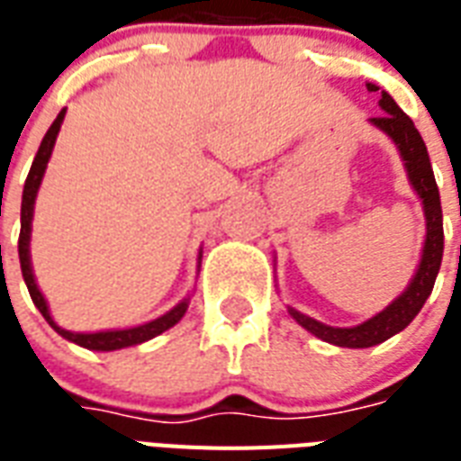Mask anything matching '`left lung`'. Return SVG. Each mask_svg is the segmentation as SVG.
I'll return each mask as SVG.
<instances>
[{
    "instance_id": "1",
    "label": "left lung",
    "mask_w": 461,
    "mask_h": 461,
    "mask_svg": "<svg viewBox=\"0 0 461 461\" xmlns=\"http://www.w3.org/2000/svg\"><path fill=\"white\" fill-rule=\"evenodd\" d=\"M366 88L371 93H380L378 104L385 114L368 119V122L378 131L385 133L400 150L409 184H411L414 194L419 195V201L423 205L426 239H423L421 260H419V267H416L414 277L409 280L407 289L368 321L351 325V328H332V325H325V322L315 321L311 315L287 306L289 315L303 330H308L311 335H315L322 342L335 344V347H349V349L375 347V344L385 342V339H390V337L407 328L409 322L419 315L430 292H433L438 270H440V260H443V208H440V194H438V184L436 176H433L426 143H423L421 133L416 131L414 122L400 110V104L394 103L385 90H380L375 83H366Z\"/></svg>"
}]
</instances>
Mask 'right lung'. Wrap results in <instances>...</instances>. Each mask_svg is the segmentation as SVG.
Here are the masks:
<instances>
[{"instance_id": "obj_1", "label": "right lung", "mask_w": 461, "mask_h": 461, "mask_svg": "<svg viewBox=\"0 0 461 461\" xmlns=\"http://www.w3.org/2000/svg\"><path fill=\"white\" fill-rule=\"evenodd\" d=\"M64 114L67 110H61L57 114V119L52 122V126L47 129L45 139L40 143L38 155L32 159L31 172H28V179H25L23 186V198H21V234H18V258H21V273H23L25 287L31 292L32 303L38 306V311L42 313L50 325H52L57 332H59L64 339L68 342L78 344L83 349H93V351H117L126 349V347H133V344H143L153 337L162 335L165 330L174 328L176 322L184 318L186 313L188 302L191 296H186L184 302H179L174 308H169L165 315H159L155 321L143 322V325H136V328H122V330H100V332H71V330L59 328L54 322L52 313H50V306H47V299L40 292L38 282H35V275H32V263H31V231H32V212H35V198H38L40 184H42V176H45L47 162L52 158L54 143H57V136H59L61 122H64ZM201 258L203 251H198V270H201Z\"/></svg>"}]
</instances>
